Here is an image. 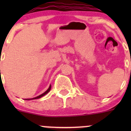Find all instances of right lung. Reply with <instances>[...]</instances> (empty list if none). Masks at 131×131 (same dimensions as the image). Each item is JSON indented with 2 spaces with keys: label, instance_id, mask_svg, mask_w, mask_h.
I'll return each instance as SVG.
<instances>
[{
  "label": "right lung",
  "instance_id": "right-lung-1",
  "mask_svg": "<svg viewBox=\"0 0 131 131\" xmlns=\"http://www.w3.org/2000/svg\"><path fill=\"white\" fill-rule=\"evenodd\" d=\"M51 85H50L49 88H48V89H47V90L46 91V92H43V94H42L39 95V96H37V97H34V98H31V99H25V100H35V99H39V98H40V97H42V96H44V95H46V94L48 93V92H49V91H50V90H51Z\"/></svg>",
  "mask_w": 131,
  "mask_h": 131
}]
</instances>
